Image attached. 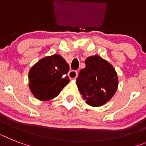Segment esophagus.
I'll use <instances>...</instances> for the list:
<instances>
[{"mask_svg": "<svg viewBox=\"0 0 146 146\" xmlns=\"http://www.w3.org/2000/svg\"><path fill=\"white\" fill-rule=\"evenodd\" d=\"M77 76H78L77 71L70 70L68 73V76L70 77V80H74V79H76V78L77 77Z\"/></svg>", "mask_w": 146, "mask_h": 146, "instance_id": "obj_1", "label": "esophagus"}]
</instances>
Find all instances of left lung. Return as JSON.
Wrapping results in <instances>:
<instances>
[{
	"label": "left lung",
	"mask_w": 146,
	"mask_h": 146,
	"mask_svg": "<svg viewBox=\"0 0 146 146\" xmlns=\"http://www.w3.org/2000/svg\"><path fill=\"white\" fill-rule=\"evenodd\" d=\"M85 64L76 79L78 89L87 104L102 106L117 89V74L113 66L98 55L87 57Z\"/></svg>",
	"instance_id": "8db88e82"
}]
</instances>
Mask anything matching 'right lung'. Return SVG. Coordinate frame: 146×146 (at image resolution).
Instances as JSON below:
<instances>
[{
	"mask_svg": "<svg viewBox=\"0 0 146 146\" xmlns=\"http://www.w3.org/2000/svg\"><path fill=\"white\" fill-rule=\"evenodd\" d=\"M69 64L59 54L42 58L29 72V89L40 101H48L57 97L70 82L66 74Z\"/></svg>",
	"mask_w": 146,
	"mask_h": 146,
	"instance_id": "1",
	"label": "right lung"
}]
</instances>
